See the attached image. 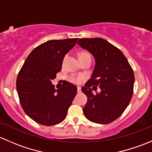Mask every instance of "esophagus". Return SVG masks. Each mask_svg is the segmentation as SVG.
Wrapping results in <instances>:
<instances>
[{"label":"esophagus","mask_w":152,"mask_h":152,"mask_svg":"<svg viewBox=\"0 0 152 152\" xmlns=\"http://www.w3.org/2000/svg\"><path fill=\"white\" fill-rule=\"evenodd\" d=\"M80 91H81L80 87H77V92H78V93H80Z\"/></svg>","instance_id":"34e87169"}]
</instances>
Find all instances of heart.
<instances>
[{
  "label": "heart",
  "instance_id": "b5f03b06",
  "mask_svg": "<svg viewBox=\"0 0 152 152\" xmlns=\"http://www.w3.org/2000/svg\"><path fill=\"white\" fill-rule=\"evenodd\" d=\"M90 56V54L86 52H81L79 54L80 59L83 58H84V57H86V56ZM66 58H67V55H66V56H64V60H63L64 63L66 59ZM84 79H85V77H84V76H83V75H71V76L69 77V80L72 83L77 84V85L80 83L83 80H84Z\"/></svg>",
  "mask_w": 152,
  "mask_h": 152
}]
</instances>
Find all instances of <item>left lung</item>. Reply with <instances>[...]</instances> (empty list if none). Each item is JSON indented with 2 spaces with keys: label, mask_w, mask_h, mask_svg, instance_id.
Listing matches in <instances>:
<instances>
[{
  "label": "left lung",
  "mask_w": 152,
  "mask_h": 152,
  "mask_svg": "<svg viewBox=\"0 0 152 152\" xmlns=\"http://www.w3.org/2000/svg\"><path fill=\"white\" fill-rule=\"evenodd\" d=\"M77 44L95 58L91 77L81 88L88 101L83 108L87 119L106 124L115 121L127 107L133 94V70L122 52L102 38L80 39ZM100 87L94 95L91 89Z\"/></svg>",
  "instance_id": "8db88e82"
}]
</instances>
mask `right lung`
I'll list each match as a JSON object with an SVG mask.
<instances>
[{"label": "right lung", "instance_id": "obj_1", "mask_svg": "<svg viewBox=\"0 0 152 152\" xmlns=\"http://www.w3.org/2000/svg\"><path fill=\"white\" fill-rule=\"evenodd\" d=\"M78 39L50 40L34 48L26 58L17 78V91L25 113L36 122L53 126L66 118L77 94L70 83L55 89L51 80L61 70L64 58Z\"/></svg>", "mask_w": 152, "mask_h": 152}]
</instances>
